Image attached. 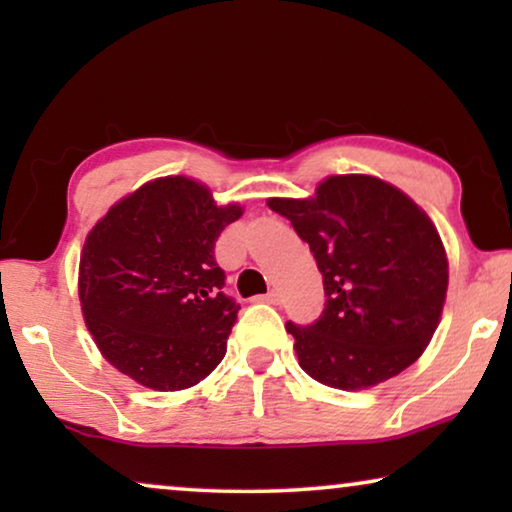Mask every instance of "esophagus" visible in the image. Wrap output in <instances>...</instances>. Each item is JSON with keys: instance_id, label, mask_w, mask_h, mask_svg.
Masks as SVG:
<instances>
[{"instance_id": "34e87169", "label": "esophagus", "mask_w": 512, "mask_h": 512, "mask_svg": "<svg viewBox=\"0 0 512 512\" xmlns=\"http://www.w3.org/2000/svg\"><path fill=\"white\" fill-rule=\"evenodd\" d=\"M258 300H263V303H270V305H279V300H282V296H279L277 291H268L265 296H261Z\"/></svg>"}]
</instances>
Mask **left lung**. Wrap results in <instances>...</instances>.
Wrapping results in <instances>:
<instances>
[{"label": "left lung", "instance_id": "obj_1", "mask_svg": "<svg viewBox=\"0 0 512 512\" xmlns=\"http://www.w3.org/2000/svg\"><path fill=\"white\" fill-rule=\"evenodd\" d=\"M317 258L326 305L310 326L286 324L307 375L368 389L412 366L436 333L447 256L424 209L368 174H338L310 200L270 198Z\"/></svg>", "mask_w": 512, "mask_h": 512}]
</instances>
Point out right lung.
<instances>
[{
	"label": "right lung",
	"instance_id": "1",
	"mask_svg": "<svg viewBox=\"0 0 512 512\" xmlns=\"http://www.w3.org/2000/svg\"><path fill=\"white\" fill-rule=\"evenodd\" d=\"M240 205L216 207L186 177L149 181L116 202L83 244L79 298L104 359L158 391H179L212 373L240 305L221 289L214 244Z\"/></svg>",
	"mask_w": 512,
	"mask_h": 512
}]
</instances>
